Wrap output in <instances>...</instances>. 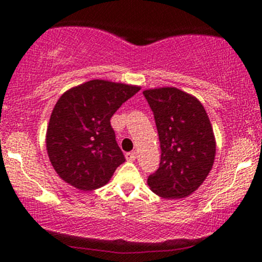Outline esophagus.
Instances as JSON below:
<instances>
[{
  "label": "esophagus",
  "mask_w": 262,
  "mask_h": 262,
  "mask_svg": "<svg viewBox=\"0 0 262 262\" xmlns=\"http://www.w3.org/2000/svg\"><path fill=\"white\" fill-rule=\"evenodd\" d=\"M125 158L128 161H134L137 158V152H128L125 155Z\"/></svg>",
  "instance_id": "esophagus-1"
}]
</instances>
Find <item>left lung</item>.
<instances>
[{"mask_svg":"<svg viewBox=\"0 0 262 262\" xmlns=\"http://www.w3.org/2000/svg\"><path fill=\"white\" fill-rule=\"evenodd\" d=\"M155 115L160 167L148 176L150 190L166 199L189 196L204 182L215 158V138L202 102L176 87L143 91Z\"/></svg>","mask_w":262,"mask_h":262,"instance_id":"obj_1","label":"left lung"}]
</instances>
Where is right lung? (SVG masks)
<instances>
[{
    "mask_svg": "<svg viewBox=\"0 0 262 262\" xmlns=\"http://www.w3.org/2000/svg\"><path fill=\"white\" fill-rule=\"evenodd\" d=\"M139 90L133 84L92 80L59 97L46 143L50 163L63 181L83 191L109 182L125 161L110 119Z\"/></svg>",
    "mask_w": 262,
    "mask_h": 262,
    "instance_id": "add662e5",
    "label": "right lung"
}]
</instances>
